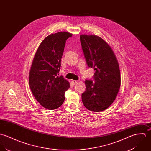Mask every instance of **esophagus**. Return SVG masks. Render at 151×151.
Masks as SVG:
<instances>
[{"instance_id":"esophagus-1","label":"esophagus","mask_w":151,"mask_h":151,"mask_svg":"<svg viewBox=\"0 0 151 151\" xmlns=\"http://www.w3.org/2000/svg\"><path fill=\"white\" fill-rule=\"evenodd\" d=\"M78 81H75V80H73L71 81V83L73 85H76L77 83H78Z\"/></svg>"}]
</instances>
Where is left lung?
I'll use <instances>...</instances> for the list:
<instances>
[{
	"mask_svg": "<svg viewBox=\"0 0 151 151\" xmlns=\"http://www.w3.org/2000/svg\"><path fill=\"white\" fill-rule=\"evenodd\" d=\"M86 63L93 68L92 80H86V91L82 94L85 107L94 112L107 109L114 101L120 88L119 63L112 49L101 38L95 35L80 36Z\"/></svg>",
	"mask_w": 151,
	"mask_h": 151,
	"instance_id": "left-lung-1",
	"label": "left lung"
}]
</instances>
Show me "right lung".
<instances>
[{"instance_id": "right-lung-1", "label": "right lung", "mask_w": 151, "mask_h": 151, "mask_svg": "<svg viewBox=\"0 0 151 151\" xmlns=\"http://www.w3.org/2000/svg\"><path fill=\"white\" fill-rule=\"evenodd\" d=\"M71 33L61 31L45 37L34 55L29 73V85L35 99L44 108L55 110L65 100L69 83L59 76L66 40Z\"/></svg>"}]
</instances>
